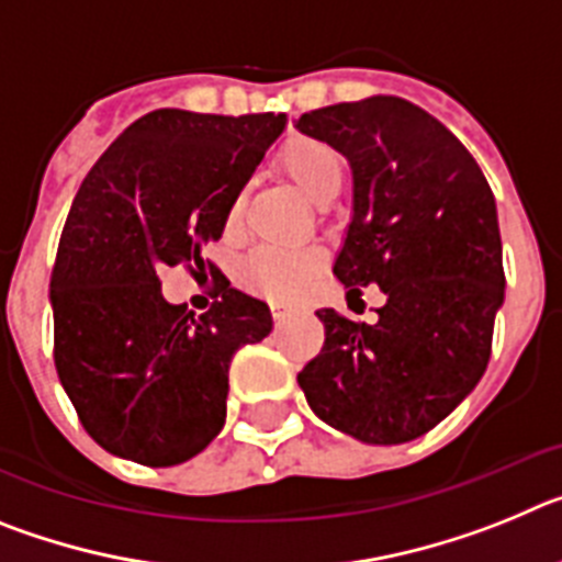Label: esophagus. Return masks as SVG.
Segmentation results:
<instances>
[{
  "label": "esophagus",
  "instance_id": "1",
  "mask_svg": "<svg viewBox=\"0 0 562 562\" xmlns=\"http://www.w3.org/2000/svg\"><path fill=\"white\" fill-rule=\"evenodd\" d=\"M292 315V306H286V304H272V317H276V321H286V317Z\"/></svg>",
  "mask_w": 562,
  "mask_h": 562
}]
</instances>
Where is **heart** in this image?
Segmentation results:
<instances>
[{
	"instance_id": "b5f03b06",
	"label": "heart",
	"mask_w": 562,
	"mask_h": 562,
	"mask_svg": "<svg viewBox=\"0 0 562 562\" xmlns=\"http://www.w3.org/2000/svg\"><path fill=\"white\" fill-rule=\"evenodd\" d=\"M276 162L312 202H321V205L329 202L342 186V157L329 143L317 140V137L286 140L278 151ZM241 207H245V196L238 193L227 207V227L231 231L241 222ZM317 265H321V252L312 250V247L265 245L256 247L245 258L241 276L252 290L286 297L310 281Z\"/></svg>"
}]
</instances>
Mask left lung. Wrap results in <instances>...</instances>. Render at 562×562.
Listing matches in <instances>:
<instances>
[{"instance_id":"left-lung-1","label":"left lung","mask_w":562,"mask_h":562,"mask_svg":"<svg viewBox=\"0 0 562 562\" xmlns=\"http://www.w3.org/2000/svg\"><path fill=\"white\" fill-rule=\"evenodd\" d=\"M297 128L349 160L355 216L335 276L376 284L374 324L321 310L326 340L297 374L326 425L369 445L436 428L479 385L504 304L495 196L434 114L394 95L315 109Z\"/></svg>"}]
</instances>
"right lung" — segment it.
Returning a JSON list of instances; mask_svg holds the SVG:
<instances>
[{
    "label": "right lung",
    "instance_id": "1",
    "mask_svg": "<svg viewBox=\"0 0 562 562\" xmlns=\"http://www.w3.org/2000/svg\"><path fill=\"white\" fill-rule=\"evenodd\" d=\"M284 114H143L83 177L49 276L53 360L83 430L109 453L171 467L225 425L227 371L272 329L270 306L220 276L205 315L162 297L160 272L205 270L207 241Z\"/></svg>",
    "mask_w": 562,
    "mask_h": 562
}]
</instances>
